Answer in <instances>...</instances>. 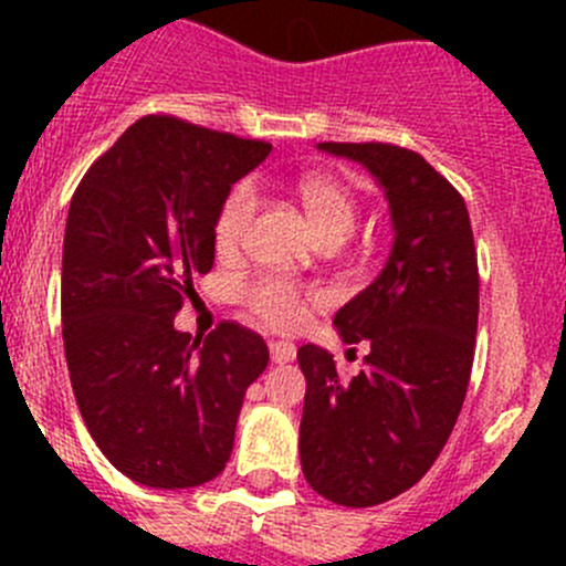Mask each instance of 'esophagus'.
<instances>
[{"instance_id": "1", "label": "esophagus", "mask_w": 566, "mask_h": 566, "mask_svg": "<svg viewBox=\"0 0 566 566\" xmlns=\"http://www.w3.org/2000/svg\"><path fill=\"white\" fill-rule=\"evenodd\" d=\"M271 358H273V361H276V364L293 361V358H295V347L290 345V342H282V339L271 342Z\"/></svg>"}]
</instances>
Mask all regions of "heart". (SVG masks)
<instances>
[{"label":"heart","mask_w":566,"mask_h":566,"mask_svg":"<svg viewBox=\"0 0 566 566\" xmlns=\"http://www.w3.org/2000/svg\"><path fill=\"white\" fill-rule=\"evenodd\" d=\"M298 197L304 202L312 230L319 241H345L358 221L356 193L336 177L304 175L298 180ZM256 210V193L249 182H238L227 193L216 216V247L221 254H232L243 247ZM243 304L256 319L276 331H295L310 319L315 295L282 276H260L241 287Z\"/></svg>","instance_id":"heart-1"}]
</instances>
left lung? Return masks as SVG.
Segmentation results:
<instances>
[{"label": "left lung", "instance_id": "left-lung-1", "mask_svg": "<svg viewBox=\"0 0 566 566\" xmlns=\"http://www.w3.org/2000/svg\"><path fill=\"white\" fill-rule=\"evenodd\" d=\"M319 150L378 177L394 247L380 276L334 317L347 345L369 342L367 369L342 380L323 347L298 350L301 468L323 499L375 506L413 488L454 430L476 347V247L460 191L419 153L389 142Z\"/></svg>", "mask_w": 566, "mask_h": 566}]
</instances>
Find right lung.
Returning a JSON list of instances; mask_svg holds the SVG:
<instances>
[{"label":"right lung","mask_w":566,"mask_h":566,"mask_svg":"<svg viewBox=\"0 0 566 566\" xmlns=\"http://www.w3.org/2000/svg\"><path fill=\"white\" fill-rule=\"evenodd\" d=\"M271 145L172 114L136 119L71 199L62 247V342L76 405L117 471L197 488L224 471L247 389L265 373L256 331L175 328L191 276L216 256V216Z\"/></svg>","instance_id":"1"}]
</instances>
